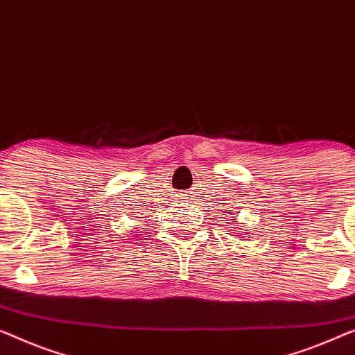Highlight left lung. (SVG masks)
<instances>
[{
    "label": "left lung",
    "mask_w": 355,
    "mask_h": 355,
    "mask_svg": "<svg viewBox=\"0 0 355 355\" xmlns=\"http://www.w3.org/2000/svg\"><path fill=\"white\" fill-rule=\"evenodd\" d=\"M227 211H229V213H235V211H232V209H227ZM232 223L237 224V220H234V219H232Z\"/></svg>",
    "instance_id": "obj_1"
}]
</instances>
